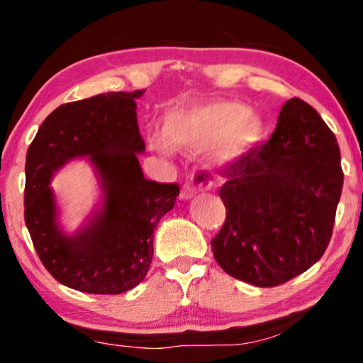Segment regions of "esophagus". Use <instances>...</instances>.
<instances>
[{"mask_svg": "<svg viewBox=\"0 0 363 363\" xmlns=\"http://www.w3.org/2000/svg\"><path fill=\"white\" fill-rule=\"evenodd\" d=\"M194 196H196V187L191 184V182H186L184 187H182V191H181V199L189 201L191 198H194Z\"/></svg>", "mask_w": 363, "mask_h": 363, "instance_id": "esophagus-1", "label": "esophagus"}]
</instances>
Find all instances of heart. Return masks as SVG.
Instances as JSON below:
<instances>
[{
  "instance_id": "heart-1",
  "label": "heart",
  "mask_w": 363,
  "mask_h": 363,
  "mask_svg": "<svg viewBox=\"0 0 363 363\" xmlns=\"http://www.w3.org/2000/svg\"><path fill=\"white\" fill-rule=\"evenodd\" d=\"M260 133L262 121L242 104L206 101L174 106L162 118L160 135L148 133V142L159 152H198L209 147V160L226 167L242 159Z\"/></svg>"
}]
</instances>
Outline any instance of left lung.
Returning a JSON list of instances; mask_svg holds the SVG:
<instances>
[{"instance_id": "obj_1", "label": "left lung", "mask_w": 363, "mask_h": 363, "mask_svg": "<svg viewBox=\"0 0 363 363\" xmlns=\"http://www.w3.org/2000/svg\"><path fill=\"white\" fill-rule=\"evenodd\" d=\"M226 220L211 240L221 269L274 287L306 272L328 247L343 187L340 147L318 111L292 98L264 145L223 170Z\"/></svg>"}]
</instances>
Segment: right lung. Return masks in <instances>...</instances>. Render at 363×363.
<instances>
[{
    "mask_svg": "<svg viewBox=\"0 0 363 363\" xmlns=\"http://www.w3.org/2000/svg\"><path fill=\"white\" fill-rule=\"evenodd\" d=\"M145 91L106 93L60 104L43 120L25 164V223L38 259L64 286L87 294H121L143 281L154 230L176 204L177 184L143 177L137 103ZM87 156L104 191L88 223L67 235L56 223L53 174Z\"/></svg>",
    "mask_w": 363,
    "mask_h": 363,
    "instance_id": "right-lung-1",
    "label": "right lung"
}]
</instances>
